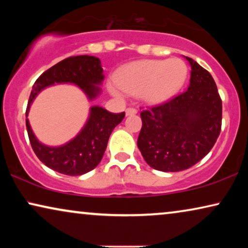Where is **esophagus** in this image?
Listing matches in <instances>:
<instances>
[{
    "label": "esophagus",
    "instance_id": "34e87169",
    "mask_svg": "<svg viewBox=\"0 0 248 248\" xmlns=\"http://www.w3.org/2000/svg\"><path fill=\"white\" fill-rule=\"evenodd\" d=\"M125 113H126L127 116H130V115H135L138 113V109L137 108H133V107H128L126 110H125Z\"/></svg>",
    "mask_w": 248,
    "mask_h": 248
}]
</instances>
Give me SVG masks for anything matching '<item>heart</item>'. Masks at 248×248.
Instances as JSON below:
<instances>
[{
	"mask_svg": "<svg viewBox=\"0 0 248 248\" xmlns=\"http://www.w3.org/2000/svg\"><path fill=\"white\" fill-rule=\"evenodd\" d=\"M187 76V66L179 59L145 60L118 71L115 83L124 93H141L148 103L159 104L176 96L184 87ZM118 90L111 87V93L121 96Z\"/></svg>",
	"mask_w": 248,
	"mask_h": 248,
	"instance_id": "heart-1",
	"label": "heart"
}]
</instances>
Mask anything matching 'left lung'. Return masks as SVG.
I'll list each match as a JSON object with an SVG mask.
<instances>
[{"mask_svg": "<svg viewBox=\"0 0 248 248\" xmlns=\"http://www.w3.org/2000/svg\"><path fill=\"white\" fill-rule=\"evenodd\" d=\"M187 90L141 111L138 147L150 167L181 171L194 166L215 145L221 131L222 101L211 74L191 57Z\"/></svg>", "mask_w": 248, "mask_h": 248, "instance_id": "obj_1", "label": "left lung"}]
</instances>
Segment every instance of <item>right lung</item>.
Segmentation results:
<instances>
[{"mask_svg":"<svg viewBox=\"0 0 248 248\" xmlns=\"http://www.w3.org/2000/svg\"><path fill=\"white\" fill-rule=\"evenodd\" d=\"M103 72L100 60L94 56H72L61 61L36 80L27 105L26 117L37 93L54 83L77 84L89 99H93L100 93L98 86L105 78ZM124 116V111L114 114L101 107H91L89 120L82 131L69 143L56 148L47 147L37 140L28 118L26 120V126L32 150L43 164L61 174L79 176L97 167L106 150L111 132L123 121Z\"/></svg>","mask_w":248,"mask_h":248,"instance_id":"add662e5","label":"right lung"}]
</instances>
